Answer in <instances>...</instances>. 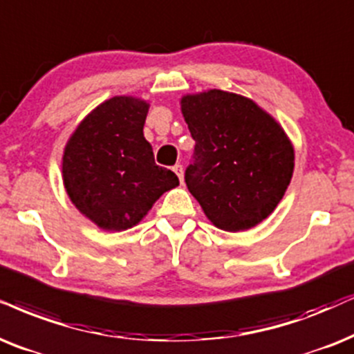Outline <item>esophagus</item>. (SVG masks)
Returning <instances> with one entry per match:
<instances>
[{"mask_svg":"<svg viewBox=\"0 0 354 354\" xmlns=\"http://www.w3.org/2000/svg\"><path fill=\"white\" fill-rule=\"evenodd\" d=\"M173 171L176 173V176L180 178V181L183 183V180H185V169H183L181 165H174V167H173Z\"/></svg>","mask_w":354,"mask_h":354,"instance_id":"1","label":"esophagus"}]
</instances>
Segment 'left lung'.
Here are the masks:
<instances>
[{
    "instance_id": "obj_1",
    "label": "left lung",
    "mask_w": 354,
    "mask_h": 354,
    "mask_svg": "<svg viewBox=\"0 0 354 354\" xmlns=\"http://www.w3.org/2000/svg\"><path fill=\"white\" fill-rule=\"evenodd\" d=\"M181 113L196 140L186 186L209 221L225 232L265 221L294 171L284 129L250 97L222 89L183 96Z\"/></svg>"
}]
</instances>
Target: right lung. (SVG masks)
<instances>
[{"instance_id": "obj_1", "label": "right lung", "mask_w": 354, "mask_h": 354, "mask_svg": "<svg viewBox=\"0 0 354 354\" xmlns=\"http://www.w3.org/2000/svg\"><path fill=\"white\" fill-rule=\"evenodd\" d=\"M149 107L138 97H111L80 122L65 145L66 194L102 230L137 225L163 192L180 185L171 169L155 163L145 140Z\"/></svg>"}]
</instances>
